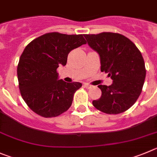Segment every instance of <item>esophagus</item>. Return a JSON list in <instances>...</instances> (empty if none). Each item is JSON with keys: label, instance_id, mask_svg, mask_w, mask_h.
<instances>
[{"label": "esophagus", "instance_id": "esophagus-1", "mask_svg": "<svg viewBox=\"0 0 157 157\" xmlns=\"http://www.w3.org/2000/svg\"><path fill=\"white\" fill-rule=\"evenodd\" d=\"M84 86H85V87H86V89H91L92 87H93V86H92V85L88 84V83H85Z\"/></svg>", "mask_w": 157, "mask_h": 157}]
</instances>
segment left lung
<instances>
[{
  "mask_svg": "<svg viewBox=\"0 0 157 157\" xmlns=\"http://www.w3.org/2000/svg\"><path fill=\"white\" fill-rule=\"evenodd\" d=\"M89 46L98 53L100 70L108 73L113 83L100 85L102 95L93 104L97 110L117 114L128 110L140 96L146 78L142 54L124 36L114 33L86 34Z\"/></svg>",
  "mask_w": 157,
  "mask_h": 157,
  "instance_id": "obj_1",
  "label": "left lung"
}]
</instances>
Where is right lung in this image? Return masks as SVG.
Listing matches in <instances>:
<instances>
[{"label": "right lung", "mask_w": 157, "mask_h": 157, "mask_svg": "<svg viewBox=\"0 0 157 157\" xmlns=\"http://www.w3.org/2000/svg\"><path fill=\"white\" fill-rule=\"evenodd\" d=\"M86 44L82 34L49 33L25 47L17 75L21 96L33 111L44 117H53L71 107L75 93L82 85L59 79L57 69L66 65L71 50Z\"/></svg>", "instance_id": "right-lung-1"}]
</instances>
